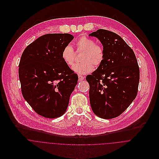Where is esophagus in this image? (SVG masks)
I'll return each instance as SVG.
<instances>
[{"mask_svg": "<svg viewBox=\"0 0 159 159\" xmlns=\"http://www.w3.org/2000/svg\"><path fill=\"white\" fill-rule=\"evenodd\" d=\"M83 80H84V76H82V75H78V81H83Z\"/></svg>", "mask_w": 159, "mask_h": 159, "instance_id": "esophagus-1", "label": "esophagus"}]
</instances>
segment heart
Segmentation results:
<instances>
[{"label": "heart", "mask_w": 159, "mask_h": 159, "mask_svg": "<svg viewBox=\"0 0 159 159\" xmlns=\"http://www.w3.org/2000/svg\"><path fill=\"white\" fill-rule=\"evenodd\" d=\"M76 52H83L81 56V63L75 64L72 70L78 74H86L93 68L100 66L105 58V51L103 48L96 44L95 41L90 38L83 36L75 42ZM64 62L68 66H72L75 62L76 53L73 48L70 45L66 46L61 54Z\"/></svg>", "instance_id": "heart-1"}]
</instances>
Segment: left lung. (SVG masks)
I'll return each instance as SVG.
<instances>
[{"instance_id": "obj_1", "label": "left lung", "mask_w": 159, "mask_h": 159, "mask_svg": "<svg viewBox=\"0 0 159 159\" xmlns=\"http://www.w3.org/2000/svg\"><path fill=\"white\" fill-rule=\"evenodd\" d=\"M101 42L105 51L102 64L86 80L95 114L112 119L122 113L136 98L139 69L133 49L117 34L98 29L89 34Z\"/></svg>"}]
</instances>
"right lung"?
<instances>
[{
  "label": "right lung",
  "instance_id": "right-lung-1",
  "mask_svg": "<svg viewBox=\"0 0 159 159\" xmlns=\"http://www.w3.org/2000/svg\"><path fill=\"white\" fill-rule=\"evenodd\" d=\"M73 38L69 34H45L27 46L22 54L19 78L23 97L37 113L46 118L65 113L78 83L77 74L61 56Z\"/></svg>",
  "mask_w": 159,
  "mask_h": 159
}]
</instances>
